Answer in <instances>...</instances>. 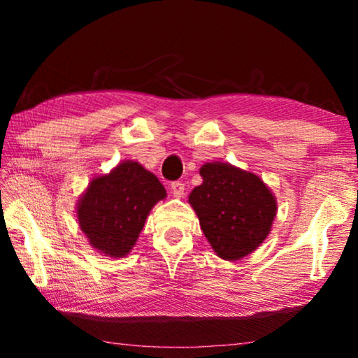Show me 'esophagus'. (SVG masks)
Segmentation results:
<instances>
[{"instance_id":"34e87169","label":"esophagus","mask_w":358,"mask_h":358,"mask_svg":"<svg viewBox=\"0 0 358 358\" xmlns=\"http://www.w3.org/2000/svg\"><path fill=\"white\" fill-rule=\"evenodd\" d=\"M171 191L173 194V197H181L185 194V185L181 181H173L171 185Z\"/></svg>"}]
</instances>
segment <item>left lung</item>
Here are the masks:
<instances>
[{
	"label": "left lung",
	"instance_id": "left-lung-1",
	"mask_svg": "<svg viewBox=\"0 0 358 358\" xmlns=\"http://www.w3.org/2000/svg\"><path fill=\"white\" fill-rule=\"evenodd\" d=\"M199 173L203 181L187 202L216 256L238 260L256 251L276 216L275 194L256 173L229 162H205Z\"/></svg>",
	"mask_w": 358,
	"mask_h": 358
}]
</instances>
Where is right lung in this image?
Masks as SVG:
<instances>
[{"instance_id":"add662e5","label":"right lung","mask_w":358,"mask_h":358,"mask_svg":"<svg viewBox=\"0 0 358 358\" xmlns=\"http://www.w3.org/2000/svg\"><path fill=\"white\" fill-rule=\"evenodd\" d=\"M167 192L155 173L137 161H123L94 177L77 202V221L88 243L108 257L134 248L151 208Z\"/></svg>"}]
</instances>
